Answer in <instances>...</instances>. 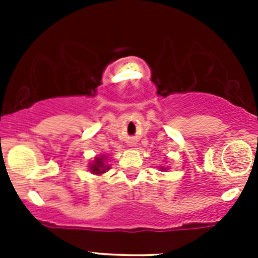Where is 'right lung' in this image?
Listing matches in <instances>:
<instances>
[{
    "instance_id": "right-lung-1",
    "label": "right lung",
    "mask_w": 258,
    "mask_h": 258,
    "mask_svg": "<svg viewBox=\"0 0 258 258\" xmlns=\"http://www.w3.org/2000/svg\"><path fill=\"white\" fill-rule=\"evenodd\" d=\"M107 169H108V166L104 164V156L95 157L94 163L90 166V170H92V173H94V174H102V173L106 172Z\"/></svg>"
}]
</instances>
